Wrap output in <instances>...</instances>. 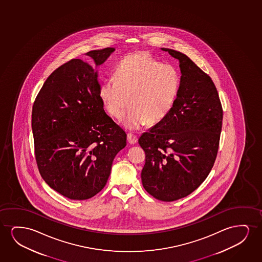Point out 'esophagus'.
<instances>
[{
	"instance_id": "obj_1",
	"label": "esophagus",
	"mask_w": 262,
	"mask_h": 262,
	"mask_svg": "<svg viewBox=\"0 0 262 262\" xmlns=\"http://www.w3.org/2000/svg\"><path fill=\"white\" fill-rule=\"evenodd\" d=\"M127 138H128V141H129V144H135L137 141H138V138H137V136L133 135L132 133H128Z\"/></svg>"
}]
</instances>
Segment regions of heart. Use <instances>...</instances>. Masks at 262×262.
<instances>
[{
  "instance_id": "1",
  "label": "heart",
  "mask_w": 262,
  "mask_h": 262,
  "mask_svg": "<svg viewBox=\"0 0 262 262\" xmlns=\"http://www.w3.org/2000/svg\"><path fill=\"white\" fill-rule=\"evenodd\" d=\"M181 74L171 63H162L145 51L122 58L115 71V79L102 83L99 94L104 106L120 118L127 129H139L161 122L171 113L179 95Z\"/></svg>"
}]
</instances>
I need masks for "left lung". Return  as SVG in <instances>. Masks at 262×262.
I'll return each instance as SVG.
<instances>
[{"label": "left lung", "instance_id": "1", "mask_svg": "<svg viewBox=\"0 0 262 262\" xmlns=\"http://www.w3.org/2000/svg\"><path fill=\"white\" fill-rule=\"evenodd\" d=\"M179 60L181 88L172 111L144 133V189L162 201L186 197L208 177L219 151L223 109L211 78L178 51L161 48Z\"/></svg>", "mask_w": 262, "mask_h": 262}]
</instances>
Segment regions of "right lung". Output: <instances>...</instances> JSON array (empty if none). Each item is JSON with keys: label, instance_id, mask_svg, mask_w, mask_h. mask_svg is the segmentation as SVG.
<instances>
[{"label": "right lung", "instance_id": "obj_1", "mask_svg": "<svg viewBox=\"0 0 262 262\" xmlns=\"http://www.w3.org/2000/svg\"><path fill=\"white\" fill-rule=\"evenodd\" d=\"M113 47L72 59L43 83L34 102L32 132L40 174L71 200L93 197L106 184L112 164L126 146V133L108 116L97 71Z\"/></svg>", "mask_w": 262, "mask_h": 262}]
</instances>
